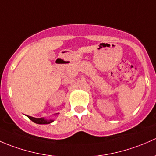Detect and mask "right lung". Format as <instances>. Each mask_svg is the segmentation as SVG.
<instances>
[{
    "label": "right lung",
    "instance_id": "right-lung-1",
    "mask_svg": "<svg viewBox=\"0 0 156 156\" xmlns=\"http://www.w3.org/2000/svg\"><path fill=\"white\" fill-rule=\"evenodd\" d=\"M28 117L30 119V120H31L32 122L37 123V124H41V125L45 124L46 125V124H49V123H51L53 122V120H46V119H44L43 118H34V117L29 116V115H28Z\"/></svg>",
    "mask_w": 156,
    "mask_h": 156
}]
</instances>
